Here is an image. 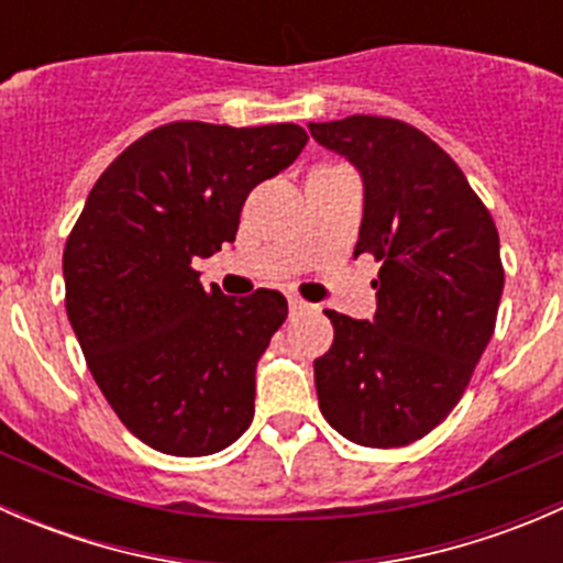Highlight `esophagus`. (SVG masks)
<instances>
[{
  "mask_svg": "<svg viewBox=\"0 0 563 563\" xmlns=\"http://www.w3.org/2000/svg\"><path fill=\"white\" fill-rule=\"evenodd\" d=\"M302 310H308V302H302L299 297H288V313L297 316V313H302Z\"/></svg>",
  "mask_w": 563,
  "mask_h": 563,
  "instance_id": "esophagus-1",
  "label": "esophagus"
}]
</instances>
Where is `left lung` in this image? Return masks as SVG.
<instances>
[{
    "instance_id": "8db88e82",
    "label": "left lung",
    "mask_w": 563,
    "mask_h": 563,
    "mask_svg": "<svg viewBox=\"0 0 563 563\" xmlns=\"http://www.w3.org/2000/svg\"><path fill=\"white\" fill-rule=\"evenodd\" d=\"M308 128L360 172L354 255L382 261L371 321L327 310L334 343L313 362L318 406L354 444L406 446L444 422L490 343L504 291L496 223L422 130L365 113Z\"/></svg>"
}]
</instances>
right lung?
Listing matches in <instances>:
<instances>
[{"instance_id": "1", "label": "right lung", "mask_w": 563, "mask_h": 563, "mask_svg": "<svg viewBox=\"0 0 563 563\" xmlns=\"http://www.w3.org/2000/svg\"><path fill=\"white\" fill-rule=\"evenodd\" d=\"M305 144L291 122L163 124L100 174L67 236L70 327L106 400L152 450L212 455L253 422L255 365L288 302L203 288L192 261L234 242L250 190Z\"/></svg>"}]
</instances>
